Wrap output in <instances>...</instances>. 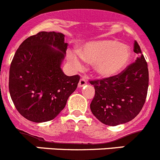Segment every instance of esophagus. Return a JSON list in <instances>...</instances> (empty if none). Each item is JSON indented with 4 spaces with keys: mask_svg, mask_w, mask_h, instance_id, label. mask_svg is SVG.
I'll return each instance as SVG.
<instances>
[{
    "mask_svg": "<svg viewBox=\"0 0 160 160\" xmlns=\"http://www.w3.org/2000/svg\"><path fill=\"white\" fill-rule=\"evenodd\" d=\"M87 83V81L86 79H85V78H82L79 81V82H78V87L79 88H82V87H83L84 85H86Z\"/></svg>",
    "mask_w": 160,
    "mask_h": 160,
    "instance_id": "esophagus-1",
    "label": "esophagus"
}]
</instances>
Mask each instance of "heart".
Returning <instances> with one entry per match:
<instances>
[{"label":"heart","mask_w":160,"mask_h":160,"mask_svg":"<svg viewBox=\"0 0 160 160\" xmlns=\"http://www.w3.org/2000/svg\"><path fill=\"white\" fill-rule=\"evenodd\" d=\"M131 50L128 46L113 39L88 42L81 51H72L68 60L77 70L83 68V61L94 63V71L102 78L118 75L128 63Z\"/></svg>","instance_id":"1"}]
</instances>
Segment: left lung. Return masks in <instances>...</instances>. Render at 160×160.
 I'll return each mask as SVG.
<instances>
[{
    "label": "left lung",
    "instance_id": "left-lung-1",
    "mask_svg": "<svg viewBox=\"0 0 160 160\" xmlns=\"http://www.w3.org/2000/svg\"><path fill=\"white\" fill-rule=\"evenodd\" d=\"M138 58L116 76L91 81L95 96L90 104L92 113L106 125L117 126L133 120L143 107L148 87V64L134 41Z\"/></svg>",
    "mask_w": 160,
    "mask_h": 160
}]
</instances>
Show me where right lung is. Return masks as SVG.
Instances as JSON below:
<instances>
[{
    "label": "right lung",
    "instance_id": "right-lung-1",
    "mask_svg": "<svg viewBox=\"0 0 160 160\" xmlns=\"http://www.w3.org/2000/svg\"><path fill=\"white\" fill-rule=\"evenodd\" d=\"M68 43L64 35L40 32L27 38L16 50L9 72V92L22 116L36 123L54 119L75 91L78 75L61 69Z\"/></svg>",
    "mask_w": 160,
    "mask_h": 160
}]
</instances>
